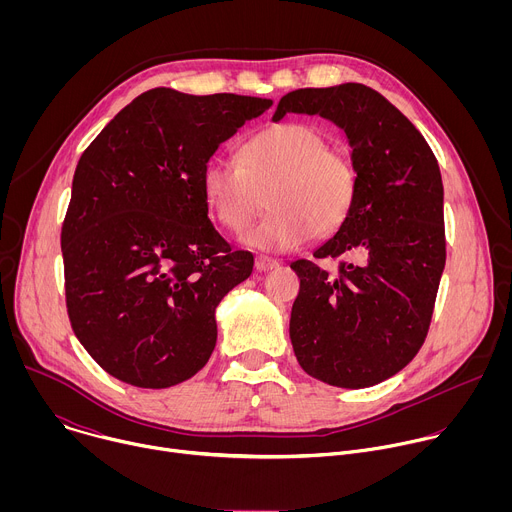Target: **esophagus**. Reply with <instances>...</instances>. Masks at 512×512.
I'll list each match as a JSON object with an SVG mask.
<instances>
[{
    "label": "esophagus",
    "mask_w": 512,
    "mask_h": 512,
    "mask_svg": "<svg viewBox=\"0 0 512 512\" xmlns=\"http://www.w3.org/2000/svg\"><path fill=\"white\" fill-rule=\"evenodd\" d=\"M255 267H257V271H271V269H275V267H279V261L277 259H271V257H265V255H261V257H257L255 259Z\"/></svg>",
    "instance_id": "esophagus-1"
}]
</instances>
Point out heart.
Instances as JSON below:
<instances>
[{
    "instance_id": "b5f03b06",
    "label": "heart",
    "mask_w": 512,
    "mask_h": 512,
    "mask_svg": "<svg viewBox=\"0 0 512 512\" xmlns=\"http://www.w3.org/2000/svg\"><path fill=\"white\" fill-rule=\"evenodd\" d=\"M202 192L218 223L235 233L251 225L267 194L271 212L243 235V243L283 253L344 225L354 204L356 172L316 127L277 123L241 145L239 162L212 158L202 170Z\"/></svg>"
}]
</instances>
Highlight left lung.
<instances>
[{
  "label": "left lung",
  "mask_w": 512,
  "mask_h": 512,
  "mask_svg": "<svg viewBox=\"0 0 512 512\" xmlns=\"http://www.w3.org/2000/svg\"><path fill=\"white\" fill-rule=\"evenodd\" d=\"M287 113L320 115L340 127L356 172L344 225L316 259L352 255L338 275L294 261L300 294L289 338L300 367L342 389L373 387L397 375L421 348L446 265L444 184L415 125L381 93L358 83L298 89L281 97Z\"/></svg>",
  "instance_id": "8db88e82"
}]
</instances>
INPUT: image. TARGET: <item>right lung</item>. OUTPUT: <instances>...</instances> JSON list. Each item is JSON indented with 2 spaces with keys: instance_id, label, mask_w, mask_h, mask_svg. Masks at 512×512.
I'll return each mask as SVG.
<instances>
[{
  "instance_id": "add662e5",
  "label": "right lung",
  "mask_w": 512,
  "mask_h": 512,
  "mask_svg": "<svg viewBox=\"0 0 512 512\" xmlns=\"http://www.w3.org/2000/svg\"><path fill=\"white\" fill-rule=\"evenodd\" d=\"M271 99L158 87L123 107L81 156L62 225L68 318L111 377L166 389L216 344V306L253 271L208 218L202 170Z\"/></svg>"
}]
</instances>
